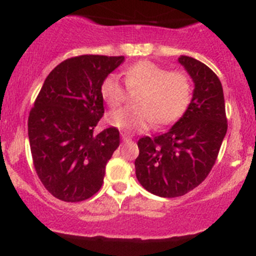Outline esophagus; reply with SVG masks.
Wrapping results in <instances>:
<instances>
[{
    "label": "esophagus",
    "mask_w": 256,
    "mask_h": 256,
    "mask_svg": "<svg viewBox=\"0 0 256 256\" xmlns=\"http://www.w3.org/2000/svg\"><path fill=\"white\" fill-rule=\"evenodd\" d=\"M121 138H122L124 142H128V141H132V138H131V136L128 135V134H126V132L121 134Z\"/></svg>",
    "instance_id": "34e87169"
}]
</instances>
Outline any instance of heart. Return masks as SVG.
<instances>
[{"mask_svg": "<svg viewBox=\"0 0 256 256\" xmlns=\"http://www.w3.org/2000/svg\"><path fill=\"white\" fill-rule=\"evenodd\" d=\"M128 90H140L135 98L136 106L114 110L108 121L114 128L126 132H141L150 126H170L176 124L190 106L192 82L180 70L170 72L164 66L141 60L124 72ZM102 96L112 108L126 99V90L116 74H109L102 82Z\"/></svg>", "mask_w": 256, "mask_h": 256, "instance_id": "obj_1", "label": "heart"}]
</instances>
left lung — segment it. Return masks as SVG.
<instances>
[{
  "mask_svg": "<svg viewBox=\"0 0 256 256\" xmlns=\"http://www.w3.org/2000/svg\"><path fill=\"white\" fill-rule=\"evenodd\" d=\"M194 82L184 115L167 132L140 138L136 177L146 190L174 198L194 190L207 178L226 138V116L222 82L204 63L180 56Z\"/></svg>",
  "mask_w": 256,
  "mask_h": 256,
  "instance_id": "left-lung-1",
  "label": "left lung"
}]
</instances>
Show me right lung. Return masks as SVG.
Returning a JSON list of instances; mask_svg holds the SVG:
<instances>
[{
  "label": "right lung",
  "mask_w": 256,
  "mask_h": 256,
  "mask_svg": "<svg viewBox=\"0 0 256 256\" xmlns=\"http://www.w3.org/2000/svg\"><path fill=\"white\" fill-rule=\"evenodd\" d=\"M125 58L73 56L46 78L28 118L33 164L46 190L64 202H82L102 188L105 166L120 144L109 128L95 134L104 115L102 80Z\"/></svg>",
  "instance_id": "right-lung-1"
}]
</instances>
